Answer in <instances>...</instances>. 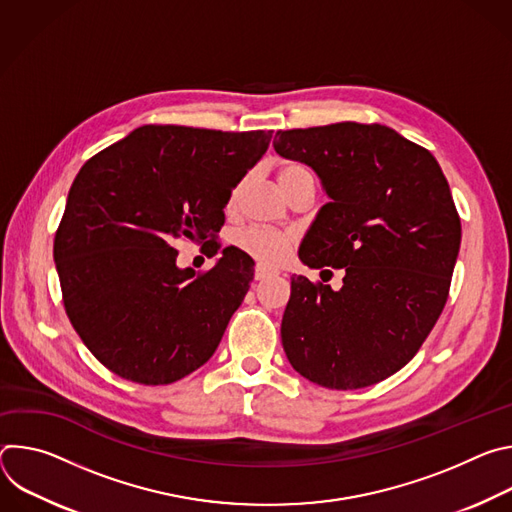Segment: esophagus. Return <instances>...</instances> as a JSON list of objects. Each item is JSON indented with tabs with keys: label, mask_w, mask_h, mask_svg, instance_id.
Masks as SVG:
<instances>
[{
	"label": "esophagus",
	"mask_w": 512,
	"mask_h": 512,
	"mask_svg": "<svg viewBox=\"0 0 512 512\" xmlns=\"http://www.w3.org/2000/svg\"><path fill=\"white\" fill-rule=\"evenodd\" d=\"M273 275H277V271H271V269H267V267H263V265H257V267H255V279H257V281H265V279H269V277H273Z\"/></svg>",
	"instance_id": "obj_1"
}]
</instances>
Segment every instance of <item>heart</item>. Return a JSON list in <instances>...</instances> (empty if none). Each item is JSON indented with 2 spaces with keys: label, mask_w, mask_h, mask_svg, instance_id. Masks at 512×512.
<instances>
[{
  "label": "heart",
  "mask_w": 512,
  "mask_h": 512,
  "mask_svg": "<svg viewBox=\"0 0 512 512\" xmlns=\"http://www.w3.org/2000/svg\"><path fill=\"white\" fill-rule=\"evenodd\" d=\"M304 176H310L308 168L302 166V164H296V162H289V164H283L277 172V180H279V186L281 190L285 192L289 188V184L298 180V178H304ZM245 182H241L231 198V202H235L239 190L243 188ZM296 233L291 231H275V229H267V227H247L243 231H239L233 239L235 247L241 249L243 253H247L249 257H253L255 261H261L265 265H279L287 259V255L291 253V249L296 247Z\"/></svg>",
  "instance_id": "1"
}]
</instances>
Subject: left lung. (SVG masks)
Listing matches in <instances>:
<instances>
[{
    "mask_svg": "<svg viewBox=\"0 0 512 512\" xmlns=\"http://www.w3.org/2000/svg\"><path fill=\"white\" fill-rule=\"evenodd\" d=\"M273 148L310 166L330 198L300 259L344 269L338 291L291 277L287 360L326 389L375 385L415 356L448 302L462 241L448 180L425 148L379 123L277 131Z\"/></svg>",
    "mask_w": 512,
    "mask_h": 512,
    "instance_id": "8db88e82",
    "label": "left lung"
}]
</instances>
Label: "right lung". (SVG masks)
Segmentation results:
<instances>
[{
    "mask_svg": "<svg viewBox=\"0 0 512 512\" xmlns=\"http://www.w3.org/2000/svg\"><path fill=\"white\" fill-rule=\"evenodd\" d=\"M273 131L143 125L93 156L54 237L66 316L111 373L170 385L214 354L253 281L237 247L208 271L178 269L174 239L221 249L233 188Z\"/></svg>",
    "mask_w": 512,
    "mask_h": 512,
    "instance_id": "obj_1",
    "label": "right lung"
}]
</instances>
